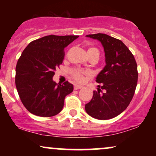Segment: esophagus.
<instances>
[{"label": "esophagus", "instance_id": "34e87169", "mask_svg": "<svg viewBox=\"0 0 156 156\" xmlns=\"http://www.w3.org/2000/svg\"><path fill=\"white\" fill-rule=\"evenodd\" d=\"M82 87H82V86L78 85V84H75V85H74V89H76V90H77V89H81Z\"/></svg>", "mask_w": 156, "mask_h": 156}]
</instances>
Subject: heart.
I'll use <instances>...</instances> for the list:
<instances>
[{
    "mask_svg": "<svg viewBox=\"0 0 156 156\" xmlns=\"http://www.w3.org/2000/svg\"><path fill=\"white\" fill-rule=\"evenodd\" d=\"M88 55L91 54V53H95L99 56V52L97 48L94 47H90L89 48L88 51H87ZM89 73L88 71H83L80 70V69H76V70L73 71V78L76 79L77 81L78 82H82L84 80V75H89Z\"/></svg>",
    "mask_w": 156,
    "mask_h": 156,
    "instance_id": "obj_1",
    "label": "heart"
}]
</instances>
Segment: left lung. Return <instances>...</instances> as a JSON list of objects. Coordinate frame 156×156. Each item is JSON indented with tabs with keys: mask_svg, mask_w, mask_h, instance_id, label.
<instances>
[{
	"mask_svg": "<svg viewBox=\"0 0 156 156\" xmlns=\"http://www.w3.org/2000/svg\"><path fill=\"white\" fill-rule=\"evenodd\" d=\"M100 41L104 48L105 66L97 76L101 83L98 92H93L85 110L98 119H109L124 112L130 104L137 85V64L133 55L119 39L104 34L87 35Z\"/></svg>",
	"mask_w": 156,
	"mask_h": 156,
	"instance_id": "left-lung-1",
	"label": "left lung"
}]
</instances>
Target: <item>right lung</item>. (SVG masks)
Segmentation results:
<instances>
[{"instance_id":"right-lung-1","label":"right lung","mask_w":156,"mask_h":156,"mask_svg":"<svg viewBox=\"0 0 156 156\" xmlns=\"http://www.w3.org/2000/svg\"><path fill=\"white\" fill-rule=\"evenodd\" d=\"M78 36L49 35L30 42L16 66L15 84L23 105L31 114L42 117L56 115L64 98L73 91L68 81H53L55 68L64 60V48Z\"/></svg>"}]
</instances>
